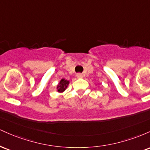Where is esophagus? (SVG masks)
<instances>
[{"instance_id": "34e87169", "label": "esophagus", "mask_w": 150, "mask_h": 150, "mask_svg": "<svg viewBox=\"0 0 150 150\" xmlns=\"http://www.w3.org/2000/svg\"><path fill=\"white\" fill-rule=\"evenodd\" d=\"M76 77L77 78H82V77H83V75H82L81 73H77L76 75Z\"/></svg>"}]
</instances>
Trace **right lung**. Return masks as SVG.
Masks as SVG:
<instances>
[{
    "mask_svg": "<svg viewBox=\"0 0 150 150\" xmlns=\"http://www.w3.org/2000/svg\"><path fill=\"white\" fill-rule=\"evenodd\" d=\"M70 84V81L65 80V79H61L60 80L59 83L58 84L57 87H56V91L59 93H63L64 91L68 88V85Z\"/></svg>",
    "mask_w": 150,
    "mask_h": 150,
    "instance_id": "add662e5",
    "label": "right lung"
}]
</instances>
